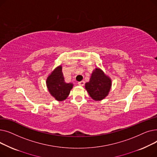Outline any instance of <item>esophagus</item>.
<instances>
[{
    "label": "esophagus",
    "instance_id": "1",
    "mask_svg": "<svg viewBox=\"0 0 157 157\" xmlns=\"http://www.w3.org/2000/svg\"><path fill=\"white\" fill-rule=\"evenodd\" d=\"M78 85H79V86H84V85H85V81H81L78 82Z\"/></svg>",
    "mask_w": 157,
    "mask_h": 157
}]
</instances>
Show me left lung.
Returning <instances> with one entry per match:
<instances>
[{"label": "left lung", "instance_id": "1", "mask_svg": "<svg viewBox=\"0 0 157 157\" xmlns=\"http://www.w3.org/2000/svg\"><path fill=\"white\" fill-rule=\"evenodd\" d=\"M112 86L110 77L100 68H95L90 81L85 83V89L95 101L103 100L108 95Z\"/></svg>", "mask_w": 157, "mask_h": 157}]
</instances>
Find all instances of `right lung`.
<instances>
[{"label": "right lung", "instance_id": "right-lung-1", "mask_svg": "<svg viewBox=\"0 0 157 157\" xmlns=\"http://www.w3.org/2000/svg\"><path fill=\"white\" fill-rule=\"evenodd\" d=\"M46 86L49 94L59 102L65 101L73 87V83H65L62 65L56 67L48 76Z\"/></svg>", "mask_w": 157, "mask_h": 157}]
</instances>
